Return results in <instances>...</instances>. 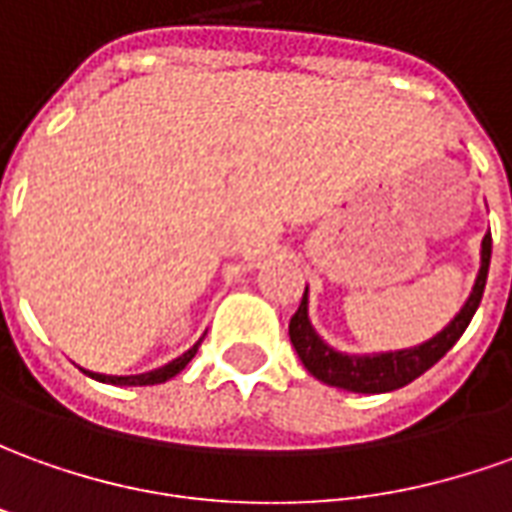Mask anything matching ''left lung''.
I'll list each match as a JSON object with an SVG mask.
<instances>
[{
    "instance_id": "8db88e82",
    "label": "left lung",
    "mask_w": 512,
    "mask_h": 512,
    "mask_svg": "<svg viewBox=\"0 0 512 512\" xmlns=\"http://www.w3.org/2000/svg\"><path fill=\"white\" fill-rule=\"evenodd\" d=\"M488 267H491V234H485L482 248H479V273L474 278L471 295L465 298L460 312L451 317L435 337H429L421 345L398 348V351H376V354H345V351L331 348L309 320V287L303 292L298 312L290 320V340L301 357L303 368L323 384L340 387L348 393H393L398 387L415 382L463 337V331L468 329L482 301Z\"/></svg>"
}]
</instances>
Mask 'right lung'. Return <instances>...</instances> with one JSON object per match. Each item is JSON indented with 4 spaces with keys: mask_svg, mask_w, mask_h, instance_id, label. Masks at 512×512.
<instances>
[{
    "mask_svg": "<svg viewBox=\"0 0 512 512\" xmlns=\"http://www.w3.org/2000/svg\"><path fill=\"white\" fill-rule=\"evenodd\" d=\"M200 343H203V340H197L189 351H183L181 357H175L172 362H167V365H161V368L147 370V373H133V376H108V373H94V370H86V368H80V370H83L86 376H91V379H97V382L116 384V387H147V384H164L167 379H172V376H178V373H181V370L195 359Z\"/></svg>",
    "mask_w": 512,
    "mask_h": 512,
    "instance_id": "add662e5",
    "label": "right lung"
}]
</instances>
